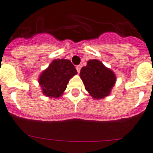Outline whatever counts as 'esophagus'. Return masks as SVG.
I'll list each match as a JSON object with an SVG mask.
<instances>
[{"label":"esophagus","mask_w":153,"mask_h":153,"mask_svg":"<svg viewBox=\"0 0 153 153\" xmlns=\"http://www.w3.org/2000/svg\"><path fill=\"white\" fill-rule=\"evenodd\" d=\"M76 69L77 72H78V73H79L80 69H81V65H76Z\"/></svg>","instance_id":"1"}]
</instances>
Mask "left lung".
<instances>
[{
  "label": "left lung",
  "mask_w": 153,
  "mask_h": 153,
  "mask_svg": "<svg viewBox=\"0 0 153 153\" xmlns=\"http://www.w3.org/2000/svg\"><path fill=\"white\" fill-rule=\"evenodd\" d=\"M80 78L85 88L95 100L103 99L111 94L116 82L115 74L97 59H91L81 68Z\"/></svg>",
  "instance_id": "1"
}]
</instances>
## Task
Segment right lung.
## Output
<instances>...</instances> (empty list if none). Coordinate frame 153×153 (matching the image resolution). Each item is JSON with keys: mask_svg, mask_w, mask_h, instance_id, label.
Wrapping results in <instances>:
<instances>
[{"mask_svg": "<svg viewBox=\"0 0 153 153\" xmlns=\"http://www.w3.org/2000/svg\"><path fill=\"white\" fill-rule=\"evenodd\" d=\"M77 71L68 59H54L39 77V83L42 94L51 98H58L62 95L69 80Z\"/></svg>", "mask_w": 153, "mask_h": 153, "instance_id": "obj_1", "label": "right lung"}]
</instances>
